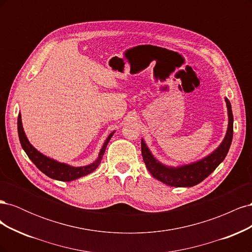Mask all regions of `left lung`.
<instances>
[{
	"instance_id": "1",
	"label": "left lung",
	"mask_w": 252,
	"mask_h": 252,
	"mask_svg": "<svg viewBox=\"0 0 252 252\" xmlns=\"http://www.w3.org/2000/svg\"><path fill=\"white\" fill-rule=\"evenodd\" d=\"M225 101L228 109V118H229L225 139L211 155L201 159V161L181 166L178 168L167 167L157 161L147 148L146 144L142 140L141 147L143 159L147 169L156 179L172 187H191L204 181L224 161L228 154V150L230 148L233 135V116L231 104L228 101V98H225Z\"/></svg>"
}]
</instances>
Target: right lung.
<instances>
[{
	"mask_svg": "<svg viewBox=\"0 0 252 252\" xmlns=\"http://www.w3.org/2000/svg\"><path fill=\"white\" fill-rule=\"evenodd\" d=\"M18 133H19V139H20V142L22 145V148L24 149L28 158L32 159L37 168H39L43 173L46 174L47 177L58 180V181H62V182H69V181L77 180V179L84 177V175H87V174L93 172L94 170H95L96 167L100 165V163L102 161V158H103V155L106 150V147H107V144L110 141L111 136L113 134V132L110 133L108 135V138L106 139L103 147L100 151V155H98V158L95 162H94L90 165H87V166H83V167H72V166H69V165L64 164V163H59V162L55 161V159L45 157L44 155L41 154V152L37 151L32 144L29 143V141L27 140L26 135H25L24 129H23V126H22V120H21L20 113L18 117Z\"/></svg>",
	"mask_w": 252,
	"mask_h": 252,
	"instance_id": "right-lung-1",
	"label": "right lung"
}]
</instances>
